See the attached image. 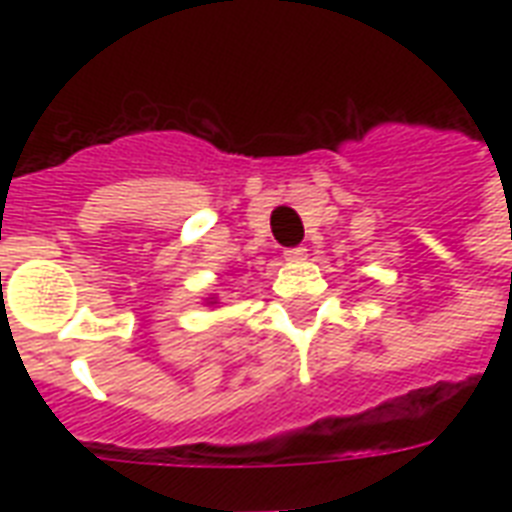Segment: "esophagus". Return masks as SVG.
<instances>
[{"label":"esophagus","mask_w":512,"mask_h":512,"mask_svg":"<svg viewBox=\"0 0 512 512\" xmlns=\"http://www.w3.org/2000/svg\"><path fill=\"white\" fill-rule=\"evenodd\" d=\"M284 257H287L289 263H300L308 257V249L305 247H292V249H284Z\"/></svg>","instance_id":"1"}]
</instances>
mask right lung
<instances>
[{
	"instance_id": "right-lung-1",
	"label": "right lung",
	"mask_w": 512,
	"mask_h": 512,
	"mask_svg": "<svg viewBox=\"0 0 512 512\" xmlns=\"http://www.w3.org/2000/svg\"><path fill=\"white\" fill-rule=\"evenodd\" d=\"M204 303H207V305H217V295H209V297H204Z\"/></svg>"
}]
</instances>
